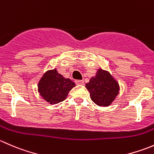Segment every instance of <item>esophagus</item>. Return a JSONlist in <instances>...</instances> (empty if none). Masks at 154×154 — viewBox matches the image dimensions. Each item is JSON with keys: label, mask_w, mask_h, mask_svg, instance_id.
I'll use <instances>...</instances> for the list:
<instances>
[{"label": "esophagus", "mask_w": 154, "mask_h": 154, "mask_svg": "<svg viewBox=\"0 0 154 154\" xmlns=\"http://www.w3.org/2000/svg\"><path fill=\"white\" fill-rule=\"evenodd\" d=\"M75 83L77 85H83L84 84V81H83V80H75Z\"/></svg>", "instance_id": "obj_1"}]
</instances>
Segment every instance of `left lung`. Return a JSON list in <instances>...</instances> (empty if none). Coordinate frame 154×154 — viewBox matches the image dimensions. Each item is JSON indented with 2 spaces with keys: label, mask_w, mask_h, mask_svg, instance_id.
Listing matches in <instances>:
<instances>
[{
  "label": "left lung",
  "mask_w": 154,
  "mask_h": 154,
  "mask_svg": "<svg viewBox=\"0 0 154 154\" xmlns=\"http://www.w3.org/2000/svg\"><path fill=\"white\" fill-rule=\"evenodd\" d=\"M91 100L100 106H107L112 103L119 94V85L108 71L97 70L94 77L86 84Z\"/></svg>",
  "instance_id": "left-lung-1"
}]
</instances>
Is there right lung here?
Returning <instances> with one entry per match:
<instances>
[{
    "label": "right lung",
    "mask_w": 154,
    "mask_h": 154,
    "mask_svg": "<svg viewBox=\"0 0 154 154\" xmlns=\"http://www.w3.org/2000/svg\"><path fill=\"white\" fill-rule=\"evenodd\" d=\"M75 86L70 79L65 78L57 69L46 71L39 80L38 91L40 95L51 104L66 100L68 92Z\"/></svg>",
    "instance_id": "add662e5"
}]
</instances>
